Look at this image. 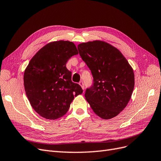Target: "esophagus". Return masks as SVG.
I'll return each instance as SVG.
<instances>
[{"label":"esophagus","mask_w":161,"mask_h":161,"mask_svg":"<svg viewBox=\"0 0 161 161\" xmlns=\"http://www.w3.org/2000/svg\"><path fill=\"white\" fill-rule=\"evenodd\" d=\"M79 85L82 87V89H84V83H83V82H82V81H80V82H79Z\"/></svg>","instance_id":"1"}]
</instances>
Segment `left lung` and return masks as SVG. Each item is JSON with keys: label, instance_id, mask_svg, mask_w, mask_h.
Listing matches in <instances>:
<instances>
[{"label": "left lung", "instance_id": "8db88e82", "mask_svg": "<svg viewBox=\"0 0 161 161\" xmlns=\"http://www.w3.org/2000/svg\"><path fill=\"white\" fill-rule=\"evenodd\" d=\"M78 50L93 77V85L85 92L87 102L101 118H114L131 99L134 87L132 68L118 49L103 41L80 43Z\"/></svg>", "mask_w": 161, "mask_h": 161}]
</instances>
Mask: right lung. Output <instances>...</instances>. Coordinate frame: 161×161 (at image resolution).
<instances>
[{
  "instance_id": "obj_1",
  "label": "right lung",
  "mask_w": 161,
  "mask_h": 161,
  "mask_svg": "<svg viewBox=\"0 0 161 161\" xmlns=\"http://www.w3.org/2000/svg\"><path fill=\"white\" fill-rule=\"evenodd\" d=\"M78 54L75 44L56 41L42 47L24 72V87L29 101L37 113L47 119L65 115L75 97L82 93L81 86L71 80L66 62Z\"/></svg>"
}]
</instances>
